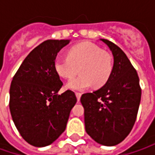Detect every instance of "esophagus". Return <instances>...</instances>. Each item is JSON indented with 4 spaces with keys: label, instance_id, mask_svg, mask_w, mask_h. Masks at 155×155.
Instances as JSON below:
<instances>
[{
    "label": "esophagus",
    "instance_id": "34e87169",
    "mask_svg": "<svg viewBox=\"0 0 155 155\" xmlns=\"http://www.w3.org/2000/svg\"><path fill=\"white\" fill-rule=\"evenodd\" d=\"M76 97H77V99H78V101H79V100H80V97H81V93L76 92Z\"/></svg>",
    "mask_w": 155,
    "mask_h": 155
}]
</instances>
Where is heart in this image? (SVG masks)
Segmentation results:
<instances>
[{
  "instance_id": "obj_1",
  "label": "heart",
  "mask_w": 155,
  "mask_h": 155,
  "mask_svg": "<svg viewBox=\"0 0 155 155\" xmlns=\"http://www.w3.org/2000/svg\"><path fill=\"white\" fill-rule=\"evenodd\" d=\"M54 68L64 78H72L78 69L80 75L69 80L66 88L83 91L92 84L97 88L104 85L111 75L113 62L109 52L95 44L84 42L71 47L67 57L56 58Z\"/></svg>"
}]
</instances>
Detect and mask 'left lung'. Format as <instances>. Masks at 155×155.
<instances>
[{
  "label": "left lung",
  "mask_w": 155,
  "mask_h": 155,
  "mask_svg": "<svg viewBox=\"0 0 155 155\" xmlns=\"http://www.w3.org/2000/svg\"><path fill=\"white\" fill-rule=\"evenodd\" d=\"M114 58L109 80L99 90L81 97L85 130L104 146H115L124 140L134 126L141 97L139 77L120 47L101 39Z\"/></svg>",
  "instance_id": "1"
}]
</instances>
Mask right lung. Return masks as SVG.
Returning a JSON list of instances; mask_svg holds the SVG:
<instances>
[{"instance_id": "1", "label": "right lung", "mask_w": 155, "mask_h": 155, "mask_svg": "<svg viewBox=\"0 0 155 155\" xmlns=\"http://www.w3.org/2000/svg\"><path fill=\"white\" fill-rule=\"evenodd\" d=\"M70 39H48L35 47L11 83L9 109L22 138L34 147L51 144L65 130L75 93L58 94L63 85L54 68L58 52Z\"/></svg>"}]
</instances>
